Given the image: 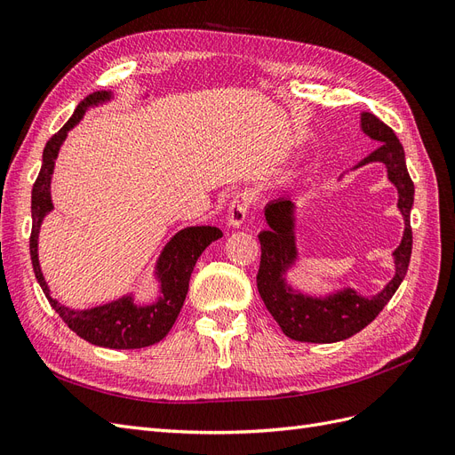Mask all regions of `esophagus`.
Returning <instances> with one entry per match:
<instances>
[{
  "mask_svg": "<svg viewBox=\"0 0 455 455\" xmlns=\"http://www.w3.org/2000/svg\"><path fill=\"white\" fill-rule=\"evenodd\" d=\"M251 204H252V194H249V191H241V194L233 197V201L229 203L228 224L231 228H239L246 220V214L251 211Z\"/></svg>",
  "mask_w": 455,
  "mask_h": 455,
  "instance_id": "34e87169",
  "label": "esophagus"
}]
</instances>
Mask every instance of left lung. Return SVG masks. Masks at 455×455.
<instances>
[{
	"mask_svg": "<svg viewBox=\"0 0 455 455\" xmlns=\"http://www.w3.org/2000/svg\"><path fill=\"white\" fill-rule=\"evenodd\" d=\"M361 131L371 140L379 142V148L356 163L353 171L368 163H383L389 182L398 191L396 209L404 218V233L401 244L393 251L395 275L374 296H361L353 288H343L324 298L296 291L286 281L288 269L294 267L298 259L296 204L286 197L267 203L264 212L269 228L259 231L258 235L261 244L259 269L256 275L258 292L284 336L296 341L334 343L361 332L387 306L408 271L411 254L410 211L414 204V182L406 169L403 144L398 142L393 129L374 114H361Z\"/></svg>",
	"mask_w": 455,
	"mask_h": 455,
	"instance_id": "1",
	"label": "left lung"
}]
</instances>
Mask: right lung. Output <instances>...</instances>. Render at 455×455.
<instances>
[{"label": "right lung", "instance_id": "add662e5", "mask_svg": "<svg viewBox=\"0 0 455 455\" xmlns=\"http://www.w3.org/2000/svg\"><path fill=\"white\" fill-rule=\"evenodd\" d=\"M112 92L99 91L89 94L81 102L74 116L66 125L52 134L45 149L44 163L32 189V235H30V256L36 279L41 291L47 296L51 307L59 313L60 319L70 326V330L87 339L92 346L109 349H140L154 346L169 334L178 313H180L189 288V277L194 273L196 261L211 243L222 237V231L214 226H191L184 228L164 244L156 264V279L159 281V298L149 306H139L132 294L121 296L109 304L91 309H70L59 304V299L51 296L47 281L41 273L37 258L39 228L44 218L52 211L51 201V176L54 171V161L59 157L62 142L66 140L77 123L84 119L91 106H99L112 100Z\"/></svg>", "mask_w": 455, "mask_h": 455}]
</instances>
